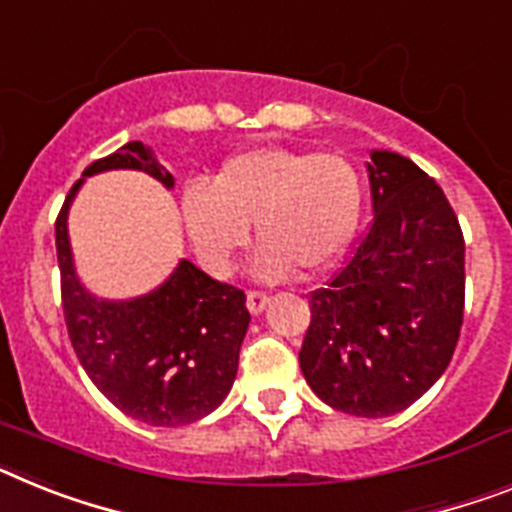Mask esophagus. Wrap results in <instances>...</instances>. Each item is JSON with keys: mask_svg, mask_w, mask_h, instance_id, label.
<instances>
[{"mask_svg": "<svg viewBox=\"0 0 512 512\" xmlns=\"http://www.w3.org/2000/svg\"><path fill=\"white\" fill-rule=\"evenodd\" d=\"M270 296L265 291H247V309L252 315H263L265 307H268Z\"/></svg>", "mask_w": 512, "mask_h": 512, "instance_id": "esophagus-1", "label": "esophagus"}]
</instances>
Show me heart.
<instances>
[{
  "label": "heart",
  "instance_id": "heart-1",
  "mask_svg": "<svg viewBox=\"0 0 512 512\" xmlns=\"http://www.w3.org/2000/svg\"><path fill=\"white\" fill-rule=\"evenodd\" d=\"M362 179L338 153L260 145L226 158L210 184L182 195V218L197 257L216 276L229 273L249 239L260 244L255 273L278 281L315 276L351 244L362 218Z\"/></svg>",
  "mask_w": 512,
  "mask_h": 512
}]
</instances>
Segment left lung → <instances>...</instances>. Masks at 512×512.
<instances>
[{"instance_id": "8db88e82", "label": "left lung", "mask_w": 512, "mask_h": 512, "mask_svg": "<svg viewBox=\"0 0 512 512\" xmlns=\"http://www.w3.org/2000/svg\"><path fill=\"white\" fill-rule=\"evenodd\" d=\"M369 158L375 218L349 265L309 296L299 367L330 409L380 419L409 409L448 369L466 247L435 179L393 150Z\"/></svg>"}]
</instances>
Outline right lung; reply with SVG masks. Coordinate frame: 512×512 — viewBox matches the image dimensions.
<instances>
[{
  "label": "right lung",
  "mask_w": 512,
  "mask_h": 512,
  "mask_svg": "<svg viewBox=\"0 0 512 512\" xmlns=\"http://www.w3.org/2000/svg\"><path fill=\"white\" fill-rule=\"evenodd\" d=\"M114 169L145 171L166 190L174 187V176L140 140L83 171L57 218L64 320L83 369L119 411L150 427H182L216 411L234 385L249 328L247 296L190 260H179L158 289L135 299L90 294L77 278L67 216L85 176Z\"/></svg>",
  "instance_id": "add662e5"
}]
</instances>
